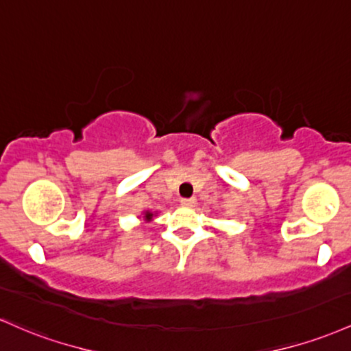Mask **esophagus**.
Masks as SVG:
<instances>
[{"mask_svg":"<svg viewBox=\"0 0 351 351\" xmlns=\"http://www.w3.org/2000/svg\"><path fill=\"white\" fill-rule=\"evenodd\" d=\"M182 205L184 208H193V206H196V198H183Z\"/></svg>","mask_w":351,"mask_h":351,"instance_id":"34e87169","label":"esophagus"}]
</instances>
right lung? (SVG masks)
I'll return each instance as SVG.
<instances>
[{
	"mask_svg": "<svg viewBox=\"0 0 351 351\" xmlns=\"http://www.w3.org/2000/svg\"><path fill=\"white\" fill-rule=\"evenodd\" d=\"M156 211H149V210H146V211H143V213H141V219H143V221L145 223H149V221H152V219L153 218H155L156 217Z\"/></svg>",
	"mask_w": 351,
	"mask_h": 351,
	"instance_id": "add662e5",
	"label": "right lung"
}]
</instances>
